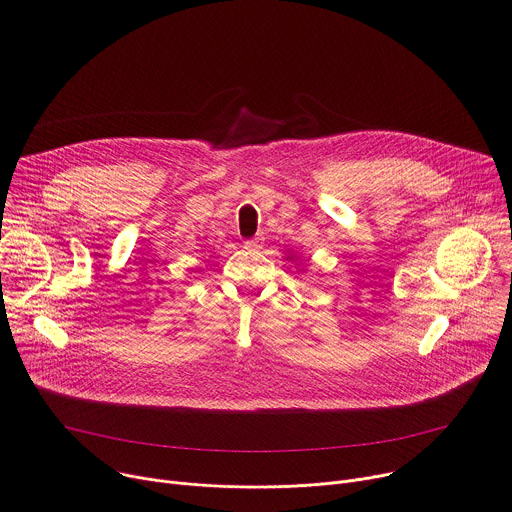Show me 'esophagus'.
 <instances>
[{"mask_svg":"<svg viewBox=\"0 0 512 512\" xmlns=\"http://www.w3.org/2000/svg\"><path fill=\"white\" fill-rule=\"evenodd\" d=\"M261 245H263V237H253V239H249V241H245V249H261Z\"/></svg>","mask_w":512,"mask_h":512,"instance_id":"1","label":"esophagus"}]
</instances>
